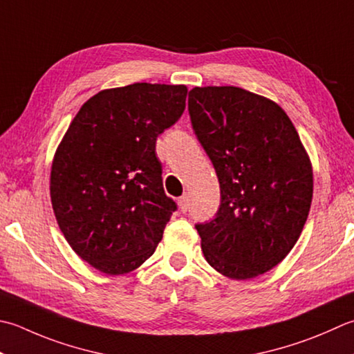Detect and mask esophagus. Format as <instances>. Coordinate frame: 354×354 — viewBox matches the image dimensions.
I'll list each match as a JSON object with an SVG mask.
<instances>
[{"label":"esophagus","mask_w":354,"mask_h":354,"mask_svg":"<svg viewBox=\"0 0 354 354\" xmlns=\"http://www.w3.org/2000/svg\"><path fill=\"white\" fill-rule=\"evenodd\" d=\"M178 205H179V210H181L183 213H187V210H189V196L187 195H183L181 198L178 199Z\"/></svg>","instance_id":"esophagus-1"}]
</instances>
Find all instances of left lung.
<instances>
[{"instance_id":"left-lung-1","label":"left lung","mask_w":354,"mask_h":354,"mask_svg":"<svg viewBox=\"0 0 354 354\" xmlns=\"http://www.w3.org/2000/svg\"><path fill=\"white\" fill-rule=\"evenodd\" d=\"M189 113L221 187L214 218L195 225L205 259L227 278H256L286 258L308 218L307 151L278 104L244 88H192Z\"/></svg>"}]
</instances>
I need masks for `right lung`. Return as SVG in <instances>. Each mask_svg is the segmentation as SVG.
I'll return each instance as SVG.
<instances>
[{
	"mask_svg": "<svg viewBox=\"0 0 354 354\" xmlns=\"http://www.w3.org/2000/svg\"><path fill=\"white\" fill-rule=\"evenodd\" d=\"M185 86L135 82L82 104L55 153L50 198L81 259L106 274L153 254L176 203L164 193L156 138L185 109Z\"/></svg>",
	"mask_w": 354,
	"mask_h": 354,
	"instance_id": "add662e5",
	"label": "right lung"
}]
</instances>
